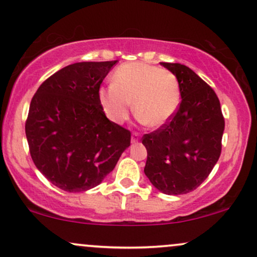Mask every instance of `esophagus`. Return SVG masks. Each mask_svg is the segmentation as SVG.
<instances>
[{"label": "esophagus", "instance_id": "esophagus-1", "mask_svg": "<svg viewBox=\"0 0 257 257\" xmlns=\"http://www.w3.org/2000/svg\"><path fill=\"white\" fill-rule=\"evenodd\" d=\"M139 140H140V134H139V133H133V135H132V143L135 144V143H138Z\"/></svg>", "mask_w": 257, "mask_h": 257}]
</instances>
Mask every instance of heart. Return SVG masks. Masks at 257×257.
Instances as JSON below:
<instances>
[{"mask_svg":"<svg viewBox=\"0 0 257 257\" xmlns=\"http://www.w3.org/2000/svg\"><path fill=\"white\" fill-rule=\"evenodd\" d=\"M99 104L113 123H123L133 107L140 122L152 128L164 125L180 104V85L172 71L146 63L123 64L112 83L98 90Z\"/></svg>","mask_w":257,"mask_h":257,"instance_id":"b5f03b06","label":"heart"}]
</instances>
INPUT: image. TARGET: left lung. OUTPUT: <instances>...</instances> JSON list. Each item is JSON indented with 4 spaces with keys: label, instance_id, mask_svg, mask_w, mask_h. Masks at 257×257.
<instances>
[{
    "label": "left lung",
    "instance_id": "8db88e82",
    "mask_svg": "<svg viewBox=\"0 0 257 257\" xmlns=\"http://www.w3.org/2000/svg\"><path fill=\"white\" fill-rule=\"evenodd\" d=\"M176 76L181 102L164 125L145 134L144 172L166 194H186L208 178L221 155L225 119L213 88L181 64L161 63Z\"/></svg>",
    "mask_w": 257,
    "mask_h": 257
}]
</instances>
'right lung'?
I'll use <instances>...</instances> for the list:
<instances>
[{
  "label": "right lung",
  "instance_id": "add662e5",
  "mask_svg": "<svg viewBox=\"0 0 257 257\" xmlns=\"http://www.w3.org/2000/svg\"><path fill=\"white\" fill-rule=\"evenodd\" d=\"M113 61H84L59 70L40 85L25 133L35 166L66 192H84L113 170L131 132L105 116L98 90Z\"/></svg>",
  "mask_w": 257,
  "mask_h": 257
}]
</instances>
